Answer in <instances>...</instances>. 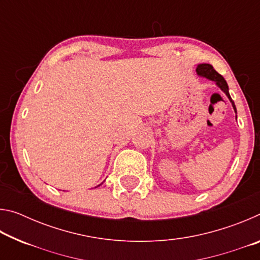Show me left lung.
<instances>
[{"instance_id":"8db88e82","label":"left lung","mask_w":260,"mask_h":260,"mask_svg":"<svg viewBox=\"0 0 260 260\" xmlns=\"http://www.w3.org/2000/svg\"><path fill=\"white\" fill-rule=\"evenodd\" d=\"M196 72H197V74H199V76L205 77V78L210 79V80H213V81L217 82V85L220 87V89H221L223 93H225L228 96V99H230L233 108H234L235 112H236V107H235V104H234V102H233V100L231 98L230 91H228V85H227L226 80L223 79L221 74H219L217 71H215L212 65H210V64H200L196 69Z\"/></svg>"}]
</instances>
